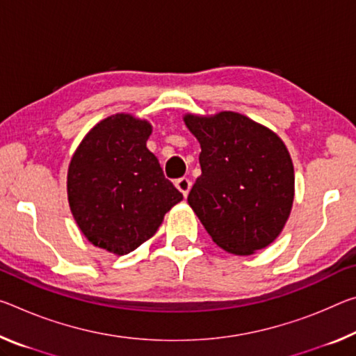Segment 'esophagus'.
<instances>
[{
    "label": "esophagus",
    "mask_w": 356,
    "mask_h": 356,
    "mask_svg": "<svg viewBox=\"0 0 356 356\" xmlns=\"http://www.w3.org/2000/svg\"><path fill=\"white\" fill-rule=\"evenodd\" d=\"M176 187L179 188V191H182V195L185 196V198H187L188 191H190V188H191L190 179H187V177H180V179H177V180H176Z\"/></svg>",
    "instance_id": "34e87169"
}]
</instances>
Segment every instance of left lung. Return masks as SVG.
I'll list each match as a JSON object with an SVG mask.
<instances>
[{"label":"left lung","instance_id":"left-lung-1","mask_svg":"<svg viewBox=\"0 0 356 356\" xmlns=\"http://www.w3.org/2000/svg\"><path fill=\"white\" fill-rule=\"evenodd\" d=\"M184 122L201 145V176L188 204L212 241L236 255L268 247L284 229L295 198V171L285 144L238 112L187 114Z\"/></svg>","mask_w":356,"mask_h":356}]
</instances>
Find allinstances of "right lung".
Listing matches in <instances>:
<instances>
[{"mask_svg": "<svg viewBox=\"0 0 356 356\" xmlns=\"http://www.w3.org/2000/svg\"><path fill=\"white\" fill-rule=\"evenodd\" d=\"M152 125L129 114L101 120L72 155L67 201L93 245L127 255L156 233L165 213L182 201L147 149Z\"/></svg>", "mask_w": 356, "mask_h": 356, "instance_id": "right-lung-1", "label": "right lung"}]
</instances>
